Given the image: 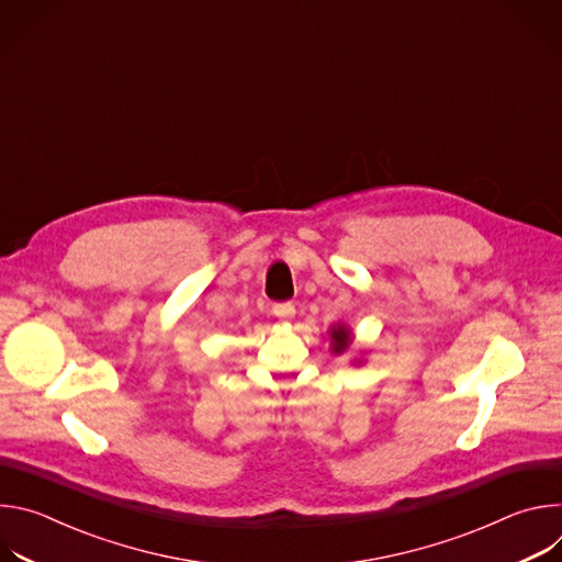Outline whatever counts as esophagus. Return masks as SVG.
<instances>
[{
	"label": "esophagus",
	"instance_id": "34e87169",
	"mask_svg": "<svg viewBox=\"0 0 562 562\" xmlns=\"http://www.w3.org/2000/svg\"><path fill=\"white\" fill-rule=\"evenodd\" d=\"M271 313L282 317V319H291L295 315V306L291 302H278L271 306Z\"/></svg>",
	"mask_w": 562,
	"mask_h": 562
}]
</instances>
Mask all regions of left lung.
Masks as SVG:
<instances>
[{"label": "left lung", "instance_id": "8db88e82", "mask_svg": "<svg viewBox=\"0 0 562 562\" xmlns=\"http://www.w3.org/2000/svg\"><path fill=\"white\" fill-rule=\"evenodd\" d=\"M329 338H331V351L340 356V353H345V351L349 349V345H351V329H349L347 325H334Z\"/></svg>", "mask_w": 562, "mask_h": 562}]
</instances>
